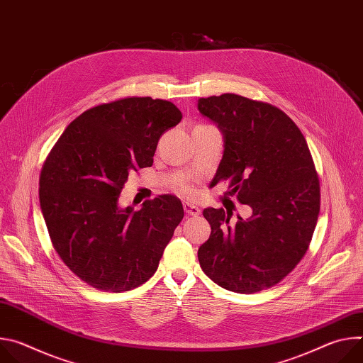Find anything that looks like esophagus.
I'll return each instance as SVG.
<instances>
[{
    "label": "esophagus",
    "mask_w": 363,
    "mask_h": 363,
    "mask_svg": "<svg viewBox=\"0 0 363 363\" xmlns=\"http://www.w3.org/2000/svg\"><path fill=\"white\" fill-rule=\"evenodd\" d=\"M184 210H185V213H186L188 216H192V217H196V216L201 214V210L198 208L196 205H194V203L185 202V203H184Z\"/></svg>",
    "instance_id": "1"
}]
</instances>
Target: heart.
Returning a JSON list of instances; mask_svg holds the SVG:
<instances>
[{
	"mask_svg": "<svg viewBox=\"0 0 363 363\" xmlns=\"http://www.w3.org/2000/svg\"><path fill=\"white\" fill-rule=\"evenodd\" d=\"M178 189H179L182 194H185V195H188V194L192 192V189H191V186H189L188 182H181V184L178 185Z\"/></svg>",
	"mask_w": 363,
	"mask_h": 363,
	"instance_id": "b5f03b06",
	"label": "heart"
}]
</instances>
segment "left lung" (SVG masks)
<instances>
[{
    "label": "left lung",
    "instance_id": "8db88e82",
    "mask_svg": "<svg viewBox=\"0 0 363 363\" xmlns=\"http://www.w3.org/2000/svg\"><path fill=\"white\" fill-rule=\"evenodd\" d=\"M198 111L224 139L216 184L252 214L235 224L233 213L205 208L211 235L198 250L202 272L218 286L255 293L283 280L306 254L320 210L312 155L296 123L264 101L234 93L198 99Z\"/></svg>",
    "mask_w": 363,
    "mask_h": 363
}]
</instances>
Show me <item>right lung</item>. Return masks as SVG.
<instances>
[{
	"instance_id": "add662e5",
	"label": "right lung",
	"mask_w": 363,
	"mask_h": 363,
	"mask_svg": "<svg viewBox=\"0 0 363 363\" xmlns=\"http://www.w3.org/2000/svg\"><path fill=\"white\" fill-rule=\"evenodd\" d=\"M181 119L168 100L126 97L83 112L51 149L40 175L41 214L63 263L89 286L128 291L157 272L182 203L167 194L135 211L119 196Z\"/></svg>"
}]
</instances>
